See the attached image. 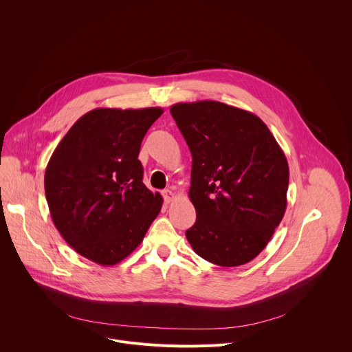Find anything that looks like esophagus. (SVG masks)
Instances as JSON below:
<instances>
[{"instance_id":"1","label":"esophagus","mask_w":352,"mask_h":352,"mask_svg":"<svg viewBox=\"0 0 352 352\" xmlns=\"http://www.w3.org/2000/svg\"><path fill=\"white\" fill-rule=\"evenodd\" d=\"M163 196H164L166 204H171L173 200H174V192H173V190H170V189L163 190Z\"/></svg>"}]
</instances>
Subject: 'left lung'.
<instances>
[{
	"mask_svg": "<svg viewBox=\"0 0 352 352\" xmlns=\"http://www.w3.org/2000/svg\"><path fill=\"white\" fill-rule=\"evenodd\" d=\"M192 155L189 199L196 223L185 235L217 266L255 259L287 209L285 155L255 114L213 100L170 109Z\"/></svg>",
	"mask_w": 352,
	"mask_h": 352,
	"instance_id": "left-lung-1",
	"label": "left lung"
}]
</instances>
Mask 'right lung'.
<instances>
[{
    "instance_id": "right-lung-1",
    "label": "right lung",
    "mask_w": 352,
    "mask_h": 352,
    "mask_svg": "<svg viewBox=\"0 0 352 352\" xmlns=\"http://www.w3.org/2000/svg\"><path fill=\"white\" fill-rule=\"evenodd\" d=\"M160 107L94 109L56 147L44 174L53 223L79 255L102 266L129 256L162 210L142 182L140 143Z\"/></svg>"
}]
</instances>
